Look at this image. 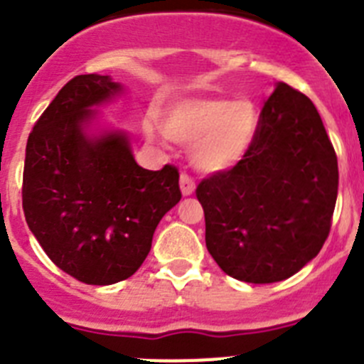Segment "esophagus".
<instances>
[{
  "mask_svg": "<svg viewBox=\"0 0 364 364\" xmlns=\"http://www.w3.org/2000/svg\"><path fill=\"white\" fill-rule=\"evenodd\" d=\"M180 189H182V195L184 197H189L195 191V180L191 178V175L188 173H180Z\"/></svg>",
  "mask_w": 364,
  "mask_h": 364,
  "instance_id": "esophagus-1",
  "label": "esophagus"
}]
</instances>
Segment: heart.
<instances>
[{"instance_id":"obj_1","label":"heart","mask_w":364,"mask_h":364,"mask_svg":"<svg viewBox=\"0 0 364 364\" xmlns=\"http://www.w3.org/2000/svg\"><path fill=\"white\" fill-rule=\"evenodd\" d=\"M166 136L193 146V164L205 173L224 171L240 160L252 146L259 127V111L250 100L198 98L184 100L164 112ZM149 140L156 138L146 125Z\"/></svg>"}]
</instances>
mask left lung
<instances>
[{"mask_svg":"<svg viewBox=\"0 0 364 364\" xmlns=\"http://www.w3.org/2000/svg\"><path fill=\"white\" fill-rule=\"evenodd\" d=\"M337 186V154L319 112L277 83L242 159L197 186L208 252L237 281L291 277L328 239Z\"/></svg>","mask_w":364,"mask_h":364,"instance_id":"8db88e82","label":"left lung"}]
</instances>
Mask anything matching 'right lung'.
<instances>
[{
	"mask_svg": "<svg viewBox=\"0 0 364 364\" xmlns=\"http://www.w3.org/2000/svg\"><path fill=\"white\" fill-rule=\"evenodd\" d=\"M109 76L62 87L27 140L23 213L54 264L85 284L125 281L146 260L164 215L182 198L178 169L138 166L124 133L91 138L89 107L117 95Z\"/></svg>",
	"mask_w": 364,
	"mask_h": 364,
	"instance_id": "add662e5",
	"label": "right lung"
}]
</instances>
